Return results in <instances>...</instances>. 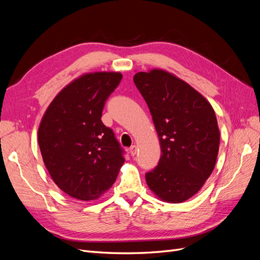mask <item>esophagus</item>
Instances as JSON below:
<instances>
[{"label": "esophagus", "mask_w": 260, "mask_h": 260, "mask_svg": "<svg viewBox=\"0 0 260 260\" xmlns=\"http://www.w3.org/2000/svg\"><path fill=\"white\" fill-rule=\"evenodd\" d=\"M137 151H138V148H137L136 145H132V146L129 148V153H130L131 156H135V155L137 154Z\"/></svg>", "instance_id": "1"}]
</instances>
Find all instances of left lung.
Wrapping results in <instances>:
<instances>
[{
    "instance_id": "1",
    "label": "left lung",
    "mask_w": 260,
    "mask_h": 260,
    "mask_svg": "<svg viewBox=\"0 0 260 260\" xmlns=\"http://www.w3.org/2000/svg\"><path fill=\"white\" fill-rule=\"evenodd\" d=\"M133 81L151 112L161 149L146 183L159 200L182 203L201 190L215 168L220 133L214 108L166 70L137 73Z\"/></svg>"
}]
</instances>
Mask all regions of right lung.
Wrapping results in <instances>:
<instances>
[{"mask_svg":"<svg viewBox=\"0 0 260 260\" xmlns=\"http://www.w3.org/2000/svg\"><path fill=\"white\" fill-rule=\"evenodd\" d=\"M121 79L114 72L82 75L55 96L42 117L38 141L44 165L55 184L74 199H99L124 162L113 130L101 120Z\"/></svg>","mask_w":260,"mask_h":260,"instance_id":"add662e5","label":"right lung"}]
</instances>
